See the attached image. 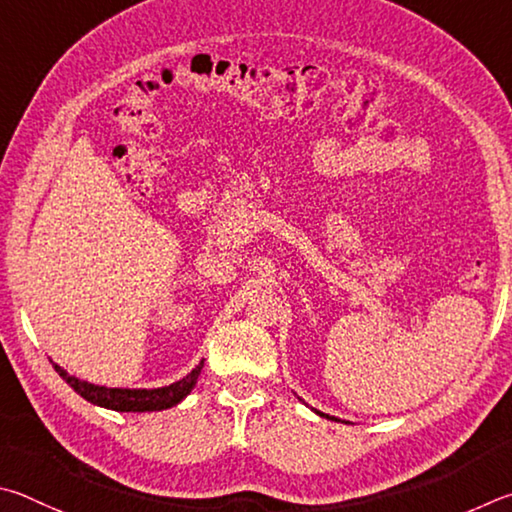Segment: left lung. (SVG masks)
I'll use <instances>...</instances> for the list:
<instances>
[{
	"label": "left lung",
	"instance_id": "obj_1",
	"mask_svg": "<svg viewBox=\"0 0 512 512\" xmlns=\"http://www.w3.org/2000/svg\"><path fill=\"white\" fill-rule=\"evenodd\" d=\"M317 414H319V416H326V414H321V411H317ZM326 418H328V416H326ZM333 420H335V418H333Z\"/></svg>",
	"mask_w": 512,
	"mask_h": 512
}]
</instances>
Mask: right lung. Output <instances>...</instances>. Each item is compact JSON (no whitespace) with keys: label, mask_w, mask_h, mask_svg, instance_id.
<instances>
[{"label":"right lung","mask_w":512,"mask_h":512,"mask_svg":"<svg viewBox=\"0 0 512 512\" xmlns=\"http://www.w3.org/2000/svg\"><path fill=\"white\" fill-rule=\"evenodd\" d=\"M202 366H204V360L197 364L186 378L161 389H107V387H98V384L74 378V375H69L65 369H60L58 364H53V369L58 371L60 378L65 380L71 389L80 393L87 402H92V405L114 409V411H161V409L175 407L177 402H182L188 393H191L197 378H200Z\"/></svg>","instance_id":"right-lung-1"}]
</instances>
